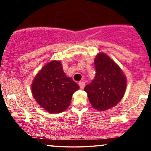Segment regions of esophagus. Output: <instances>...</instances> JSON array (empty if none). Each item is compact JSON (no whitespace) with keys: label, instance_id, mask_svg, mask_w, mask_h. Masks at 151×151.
I'll return each mask as SVG.
<instances>
[{"label":"esophagus","instance_id":"1","mask_svg":"<svg viewBox=\"0 0 151 151\" xmlns=\"http://www.w3.org/2000/svg\"><path fill=\"white\" fill-rule=\"evenodd\" d=\"M79 87H80V89H83L84 88V86H85V82H84V81H79Z\"/></svg>","mask_w":151,"mask_h":151}]
</instances>
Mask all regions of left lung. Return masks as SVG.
<instances>
[{
  "mask_svg": "<svg viewBox=\"0 0 151 151\" xmlns=\"http://www.w3.org/2000/svg\"><path fill=\"white\" fill-rule=\"evenodd\" d=\"M94 65L96 75L84 91L93 108L103 111L115 106L122 99L127 81L119 66L105 53L96 55Z\"/></svg>",
  "mask_w": 151,
  "mask_h": 151,
  "instance_id": "8db88e82",
  "label": "left lung"
}]
</instances>
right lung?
Returning <instances> with one entry per match:
<instances>
[{
  "mask_svg": "<svg viewBox=\"0 0 151 151\" xmlns=\"http://www.w3.org/2000/svg\"><path fill=\"white\" fill-rule=\"evenodd\" d=\"M60 61L52 60L38 72L31 85L32 96L49 113L58 114L70 106L73 93L79 86L67 77Z\"/></svg>",
  "mask_w": 151,
  "mask_h": 151,
  "instance_id": "add662e5",
  "label": "right lung"
}]
</instances>
